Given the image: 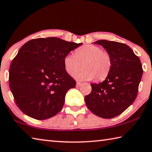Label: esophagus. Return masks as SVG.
<instances>
[{"label": "esophagus", "instance_id": "1", "mask_svg": "<svg viewBox=\"0 0 152 152\" xmlns=\"http://www.w3.org/2000/svg\"><path fill=\"white\" fill-rule=\"evenodd\" d=\"M82 85V83L80 82H76V87H80Z\"/></svg>", "mask_w": 152, "mask_h": 152}]
</instances>
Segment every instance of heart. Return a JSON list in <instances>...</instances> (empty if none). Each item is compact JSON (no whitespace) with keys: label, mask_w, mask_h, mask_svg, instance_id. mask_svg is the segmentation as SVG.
<instances>
[{"label":"heart","mask_w":152,"mask_h":152,"mask_svg":"<svg viewBox=\"0 0 152 152\" xmlns=\"http://www.w3.org/2000/svg\"><path fill=\"white\" fill-rule=\"evenodd\" d=\"M85 61L82 72L76 74L74 78L80 81H91L96 78H105L110 71L112 61L111 56L99 46L88 44L75 50V54L66 55L63 66L66 72L73 76L78 70V62Z\"/></svg>","instance_id":"obj_1"}]
</instances>
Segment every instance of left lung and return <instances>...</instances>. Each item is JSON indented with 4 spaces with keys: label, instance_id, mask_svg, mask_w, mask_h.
Segmentation results:
<instances>
[{
    "label": "left lung",
    "instance_id": "left-lung-1",
    "mask_svg": "<svg viewBox=\"0 0 152 152\" xmlns=\"http://www.w3.org/2000/svg\"><path fill=\"white\" fill-rule=\"evenodd\" d=\"M101 45L111 56L110 71L104 82L91 83L92 90L84 98L89 110L104 119L115 118L134 101L143 70L139 57L125 44L100 40Z\"/></svg>",
    "mask_w": 152,
    "mask_h": 152
}]
</instances>
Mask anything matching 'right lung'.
Masks as SVG:
<instances>
[{
    "label": "right lung",
    "mask_w": 152,
    "mask_h": 152,
    "mask_svg": "<svg viewBox=\"0 0 152 152\" xmlns=\"http://www.w3.org/2000/svg\"><path fill=\"white\" fill-rule=\"evenodd\" d=\"M82 44L48 37L28 41L19 49L10 67L9 85L25 114L43 120L61 111L66 92L76 83L64 70L63 59Z\"/></svg>",
    "instance_id": "obj_1"
}]
</instances>
